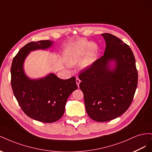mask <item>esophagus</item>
Instances as JSON below:
<instances>
[{"label": "esophagus", "mask_w": 152, "mask_h": 152, "mask_svg": "<svg viewBox=\"0 0 152 152\" xmlns=\"http://www.w3.org/2000/svg\"><path fill=\"white\" fill-rule=\"evenodd\" d=\"M80 80L79 79V78L77 77V78H76V83H77V85L78 86V87L79 86V84H80Z\"/></svg>", "instance_id": "1"}]
</instances>
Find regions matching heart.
Segmentation results:
<instances>
[{
    "mask_svg": "<svg viewBox=\"0 0 152 152\" xmlns=\"http://www.w3.org/2000/svg\"><path fill=\"white\" fill-rule=\"evenodd\" d=\"M87 50V54L82 61V66L84 67L91 66L95 59L98 48L95 44L86 40H79L72 44L69 48V60L70 63L75 64L79 62Z\"/></svg>",
    "mask_w": 152,
    "mask_h": 152,
    "instance_id": "1",
    "label": "heart"
}]
</instances>
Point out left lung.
<instances>
[{
	"instance_id": "1",
	"label": "left lung",
	"mask_w": 152,
	"mask_h": 152,
	"mask_svg": "<svg viewBox=\"0 0 152 152\" xmlns=\"http://www.w3.org/2000/svg\"><path fill=\"white\" fill-rule=\"evenodd\" d=\"M106 42L103 56L79 75L87 113L97 122L113 120L130 107L137 85L134 56L129 46L116 36L102 34ZM113 61L116 66H109Z\"/></svg>"
}]
</instances>
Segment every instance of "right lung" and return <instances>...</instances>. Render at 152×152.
<instances>
[{"instance_id":"1","label":"right lung","mask_w":152,"mask_h":152,"mask_svg":"<svg viewBox=\"0 0 152 152\" xmlns=\"http://www.w3.org/2000/svg\"><path fill=\"white\" fill-rule=\"evenodd\" d=\"M52 41L30 42L14 57L11 68L14 95L27 116L45 123L58 121L65 112L66 100L77 89L75 77L62 80L54 73L39 79H30L24 72L23 63L30 51L51 47Z\"/></svg>"}]
</instances>
